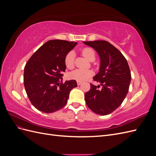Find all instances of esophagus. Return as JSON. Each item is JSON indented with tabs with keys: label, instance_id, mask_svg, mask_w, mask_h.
<instances>
[{
	"label": "esophagus",
	"instance_id": "1",
	"mask_svg": "<svg viewBox=\"0 0 156 156\" xmlns=\"http://www.w3.org/2000/svg\"><path fill=\"white\" fill-rule=\"evenodd\" d=\"M81 83H82V82H81V81H77V84L78 86H79L80 84H81Z\"/></svg>",
	"mask_w": 156,
	"mask_h": 156
}]
</instances>
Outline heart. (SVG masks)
Instances as JSON below:
<instances>
[{"mask_svg": "<svg viewBox=\"0 0 156 156\" xmlns=\"http://www.w3.org/2000/svg\"><path fill=\"white\" fill-rule=\"evenodd\" d=\"M82 55L87 59L90 61L92 59H95L96 53L91 48H85L81 51ZM64 63L68 69H72L75 65V55L73 51H69L66 55L64 58ZM93 75V72L89 69H77L69 73L68 77L70 79L75 80L77 81H84L90 78Z\"/></svg>", "mask_w": 156, "mask_h": 156, "instance_id": "1", "label": "heart"}]
</instances>
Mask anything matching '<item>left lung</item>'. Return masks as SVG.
Wrapping results in <instances>:
<instances>
[{
  "mask_svg": "<svg viewBox=\"0 0 156 156\" xmlns=\"http://www.w3.org/2000/svg\"><path fill=\"white\" fill-rule=\"evenodd\" d=\"M100 55L101 64L90 90L84 94V100L89 108L100 115L111 114L119 107L129 91L131 72L128 63L121 52L105 40L84 41ZM101 88H100V87Z\"/></svg>",
  "mask_w": 156,
  "mask_h": 156,
  "instance_id": "1",
  "label": "left lung"
}]
</instances>
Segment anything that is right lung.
Returning a JSON list of instances; mask_svg holds the SVG:
<instances>
[{"label":"right lung","instance_id":"right-lung-1","mask_svg":"<svg viewBox=\"0 0 156 156\" xmlns=\"http://www.w3.org/2000/svg\"><path fill=\"white\" fill-rule=\"evenodd\" d=\"M77 42L53 40L41 45L24 68V86L32 105L45 113L58 111L68 102L69 92L77 87L75 80L62 82L64 58Z\"/></svg>","mask_w":156,"mask_h":156}]
</instances>
